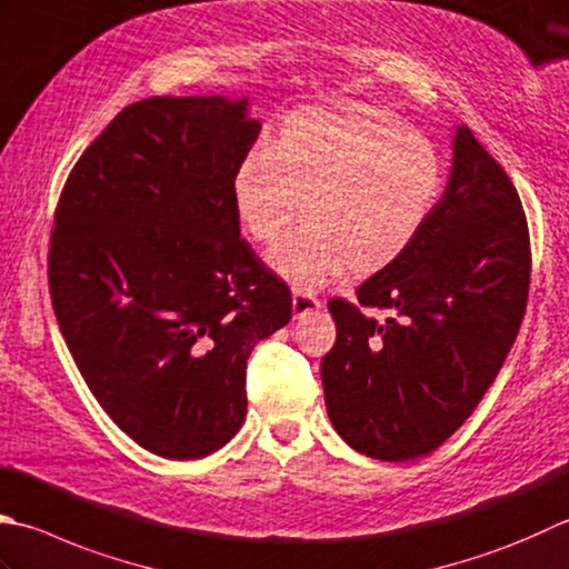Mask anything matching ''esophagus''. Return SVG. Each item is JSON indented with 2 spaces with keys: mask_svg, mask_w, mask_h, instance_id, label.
Masks as SVG:
<instances>
[{
  "mask_svg": "<svg viewBox=\"0 0 569 569\" xmlns=\"http://www.w3.org/2000/svg\"><path fill=\"white\" fill-rule=\"evenodd\" d=\"M320 300L308 293V291H293V316L296 318H303L308 313H316V310H320Z\"/></svg>",
  "mask_w": 569,
  "mask_h": 569,
  "instance_id": "34e87169",
  "label": "esophagus"
}]
</instances>
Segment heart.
Segmentation results:
<instances>
[{"instance_id":"b5f03b06","label":"heart","mask_w":569,"mask_h":569,"mask_svg":"<svg viewBox=\"0 0 569 569\" xmlns=\"http://www.w3.org/2000/svg\"><path fill=\"white\" fill-rule=\"evenodd\" d=\"M443 187L433 144L389 110L330 103L293 110L231 177L233 214L283 281L316 288L352 269L372 276L402 259L425 231Z\"/></svg>"}]
</instances>
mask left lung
I'll return each instance as SVG.
<instances>
[{"mask_svg":"<svg viewBox=\"0 0 569 569\" xmlns=\"http://www.w3.org/2000/svg\"><path fill=\"white\" fill-rule=\"evenodd\" d=\"M530 286L528 221L513 182L456 126L449 182L402 259L332 298L338 338L320 362L332 427L355 451L409 461L439 449L481 402L513 345ZM362 307L393 313L375 321Z\"/></svg>","mask_w":569,"mask_h":569,"instance_id":"obj_1","label":"left lung"}]
</instances>
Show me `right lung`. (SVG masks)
Segmentation results:
<instances>
[{"label":"right lung","instance_id":"obj_1","mask_svg":"<svg viewBox=\"0 0 569 569\" xmlns=\"http://www.w3.org/2000/svg\"><path fill=\"white\" fill-rule=\"evenodd\" d=\"M259 132L247 98L140 100L88 144L56 207L63 340L106 415L162 459H204L241 429L253 345L291 320L231 202Z\"/></svg>","mask_w":569,"mask_h":569}]
</instances>
